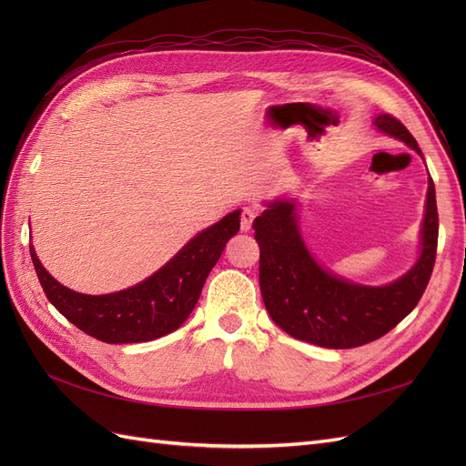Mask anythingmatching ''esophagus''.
<instances>
[{"instance_id":"esophagus-1","label":"esophagus","mask_w":466,"mask_h":466,"mask_svg":"<svg viewBox=\"0 0 466 466\" xmlns=\"http://www.w3.org/2000/svg\"><path fill=\"white\" fill-rule=\"evenodd\" d=\"M255 218H257V209L255 208H245L241 211V231L243 233L252 231V223H255Z\"/></svg>"}]
</instances>
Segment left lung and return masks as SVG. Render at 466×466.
Masks as SVG:
<instances>
[{
	"mask_svg": "<svg viewBox=\"0 0 466 466\" xmlns=\"http://www.w3.org/2000/svg\"><path fill=\"white\" fill-rule=\"evenodd\" d=\"M373 126L424 159L416 139L397 118L377 115ZM298 206V198L289 196L264 202V211L255 219L262 299L281 330L309 344L344 350L377 340L412 313L430 281L440 231L431 177L418 258L406 274L383 286L358 284L322 266L305 245Z\"/></svg>",
	"mask_w": 466,
	"mask_h": 466,
	"instance_id": "left-lung-1",
	"label": "left lung"
}]
</instances>
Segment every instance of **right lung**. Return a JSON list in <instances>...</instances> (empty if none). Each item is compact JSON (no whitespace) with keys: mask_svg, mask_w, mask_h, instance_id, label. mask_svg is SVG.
Masks as SVG:
<instances>
[{"mask_svg":"<svg viewBox=\"0 0 466 466\" xmlns=\"http://www.w3.org/2000/svg\"><path fill=\"white\" fill-rule=\"evenodd\" d=\"M241 228V209L209 225L139 284L115 293L87 295L62 286L38 260L40 286L48 301L79 330L108 344L149 342L177 330L200 299L206 278L231 237Z\"/></svg>","mask_w":466,"mask_h":466,"instance_id":"add662e5","label":"right lung"}]
</instances>
